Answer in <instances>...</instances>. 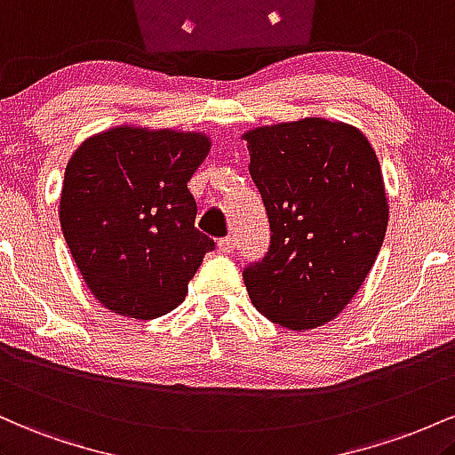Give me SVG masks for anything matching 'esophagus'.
I'll return each instance as SVG.
<instances>
[{"label": "esophagus", "instance_id": "1", "mask_svg": "<svg viewBox=\"0 0 455 455\" xmlns=\"http://www.w3.org/2000/svg\"><path fill=\"white\" fill-rule=\"evenodd\" d=\"M217 247H219V251H221V253H232L234 251V238L232 236L221 238V241L217 243Z\"/></svg>", "mask_w": 455, "mask_h": 455}]
</instances>
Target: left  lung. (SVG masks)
Listing matches in <instances>:
<instances>
[{"mask_svg":"<svg viewBox=\"0 0 455 455\" xmlns=\"http://www.w3.org/2000/svg\"><path fill=\"white\" fill-rule=\"evenodd\" d=\"M243 140L270 221L267 258L243 273L249 299L270 323L299 333L331 323L385 241L379 156L356 126L326 117L255 126Z\"/></svg>","mask_w":455,"mask_h":455,"instance_id":"8db88e82","label":"left lung"}]
</instances>
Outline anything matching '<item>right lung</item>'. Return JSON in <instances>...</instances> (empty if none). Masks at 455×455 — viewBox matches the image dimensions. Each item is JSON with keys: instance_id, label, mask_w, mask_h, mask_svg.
<instances>
[{"instance_id": "1", "label": "right lung", "mask_w": 455, "mask_h": 455, "mask_svg": "<svg viewBox=\"0 0 455 455\" xmlns=\"http://www.w3.org/2000/svg\"><path fill=\"white\" fill-rule=\"evenodd\" d=\"M211 152L197 131L120 124L66 165L60 223L90 292L117 315L152 320L185 300L214 243L196 229L187 182Z\"/></svg>"}]
</instances>
